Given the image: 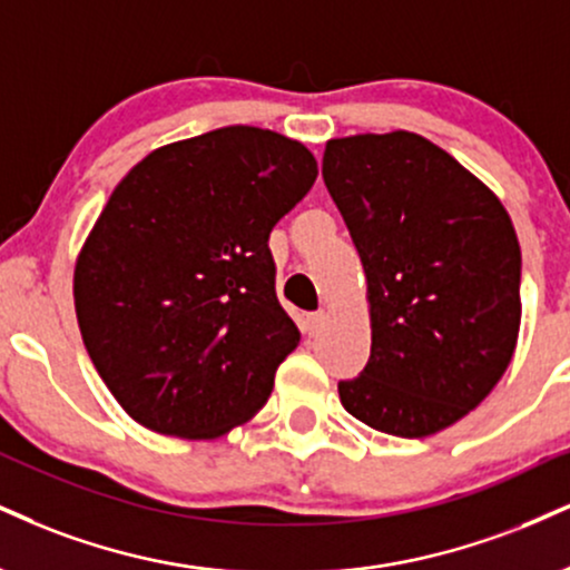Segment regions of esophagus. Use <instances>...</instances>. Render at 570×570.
Instances as JSON below:
<instances>
[{"label":"esophagus","mask_w":570,"mask_h":570,"mask_svg":"<svg viewBox=\"0 0 570 570\" xmlns=\"http://www.w3.org/2000/svg\"><path fill=\"white\" fill-rule=\"evenodd\" d=\"M324 324H326V313H324V311L307 313V318H305V332H307V337H318L321 328H324Z\"/></svg>","instance_id":"1"}]
</instances>
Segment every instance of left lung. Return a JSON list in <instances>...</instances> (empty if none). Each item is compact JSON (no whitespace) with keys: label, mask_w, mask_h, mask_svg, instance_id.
<instances>
[{"label":"left lung","mask_w":570,"mask_h":570,"mask_svg":"<svg viewBox=\"0 0 570 570\" xmlns=\"http://www.w3.org/2000/svg\"><path fill=\"white\" fill-rule=\"evenodd\" d=\"M324 183L366 273L372 355L347 414L424 438L481 406L520 332V244L497 194L428 137H334Z\"/></svg>","instance_id":"left-lung-1"}]
</instances>
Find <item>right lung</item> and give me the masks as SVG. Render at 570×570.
<instances>
[{"instance_id":"obj_1","label":"right lung","mask_w":570,"mask_h":570,"mask_svg":"<svg viewBox=\"0 0 570 570\" xmlns=\"http://www.w3.org/2000/svg\"><path fill=\"white\" fill-rule=\"evenodd\" d=\"M315 175L303 142L223 127L150 150L116 185L73 305L100 380L142 428L212 441L265 406L299 345L267 238Z\"/></svg>"}]
</instances>
